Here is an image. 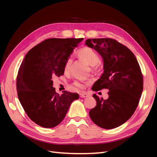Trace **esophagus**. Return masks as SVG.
Instances as JSON below:
<instances>
[{"mask_svg": "<svg viewBox=\"0 0 157 157\" xmlns=\"http://www.w3.org/2000/svg\"><path fill=\"white\" fill-rule=\"evenodd\" d=\"M79 96H80L81 98H85V97H88V94H86V93L82 92V93H80V94H79Z\"/></svg>", "mask_w": 157, "mask_h": 157, "instance_id": "1", "label": "esophagus"}]
</instances>
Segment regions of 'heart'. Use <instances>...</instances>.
I'll use <instances>...</instances> for the list:
<instances>
[{
    "instance_id": "obj_1",
    "label": "heart",
    "mask_w": 157,
    "mask_h": 157,
    "mask_svg": "<svg viewBox=\"0 0 157 157\" xmlns=\"http://www.w3.org/2000/svg\"><path fill=\"white\" fill-rule=\"evenodd\" d=\"M78 55L81 59L84 60L86 62H87L90 65L92 66V70L93 71H97L98 68V63L101 61V59H100L98 53L94 49L88 47V46H85V47L79 50L78 51ZM72 62L73 59L71 56H69L66 59L64 65V69L65 71H69L71 66ZM73 85L76 86V87L80 88H84V86L82 82L78 81H76L73 83Z\"/></svg>"
}]
</instances>
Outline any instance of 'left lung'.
<instances>
[{"label": "left lung", "instance_id": "left-lung-1", "mask_svg": "<svg viewBox=\"0 0 157 157\" xmlns=\"http://www.w3.org/2000/svg\"><path fill=\"white\" fill-rule=\"evenodd\" d=\"M86 44L104 61V73L94 83V91L108 89L104 100L94 94L96 105L89 112L92 121L104 129L121 125L134 114L143 90V75L135 55L112 38H90Z\"/></svg>", "mask_w": 157, "mask_h": 157}]
</instances>
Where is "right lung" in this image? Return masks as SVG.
Returning <instances> with one entry per match:
<instances>
[{"mask_svg": "<svg viewBox=\"0 0 157 157\" xmlns=\"http://www.w3.org/2000/svg\"><path fill=\"white\" fill-rule=\"evenodd\" d=\"M83 38H48L35 46L25 55L19 69L16 87L18 98L29 118L46 128L59 125L78 93L52 87V77L64 74L67 59Z\"/></svg>", "mask_w": 157, "mask_h": 157, "instance_id": "obj_1", "label": "right lung"}]
</instances>
